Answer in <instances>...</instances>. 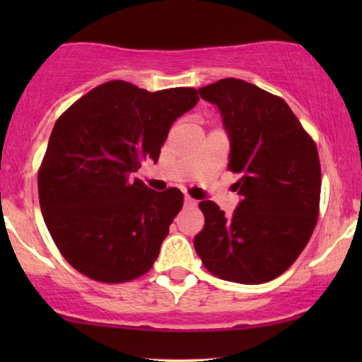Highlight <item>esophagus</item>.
Returning <instances> with one entry per match:
<instances>
[{"label":"esophagus","instance_id":"obj_1","mask_svg":"<svg viewBox=\"0 0 362 362\" xmlns=\"http://www.w3.org/2000/svg\"><path fill=\"white\" fill-rule=\"evenodd\" d=\"M196 204H197L196 199H192L191 196H186V197H185V206H187V207H194Z\"/></svg>","mask_w":362,"mask_h":362}]
</instances>
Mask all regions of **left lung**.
<instances>
[{"label": "left lung", "mask_w": 362, "mask_h": 362, "mask_svg": "<svg viewBox=\"0 0 362 362\" xmlns=\"http://www.w3.org/2000/svg\"><path fill=\"white\" fill-rule=\"evenodd\" d=\"M219 107L230 140L229 171L240 180L234 214L202 201L204 229L194 249L212 275L257 285L276 279L308 244L320 214L316 145L284 98L240 78L199 88Z\"/></svg>", "instance_id": "obj_1"}]
</instances>
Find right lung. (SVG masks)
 I'll list each match as a JSON object with an SVG mask.
<instances>
[{"label":"right lung","instance_id":"add662e5","mask_svg":"<svg viewBox=\"0 0 362 362\" xmlns=\"http://www.w3.org/2000/svg\"><path fill=\"white\" fill-rule=\"evenodd\" d=\"M196 88L148 92L125 81L102 83L74 102L52 128L37 171L49 234L77 272L123 284L155 264L182 192H158L132 175L158 161L173 122L196 105Z\"/></svg>","mask_w":362,"mask_h":362}]
</instances>
